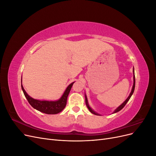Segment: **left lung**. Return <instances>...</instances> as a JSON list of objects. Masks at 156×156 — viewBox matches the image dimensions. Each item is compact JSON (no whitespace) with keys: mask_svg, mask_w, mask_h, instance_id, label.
Wrapping results in <instances>:
<instances>
[{"mask_svg":"<svg viewBox=\"0 0 156 156\" xmlns=\"http://www.w3.org/2000/svg\"><path fill=\"white\" fill-rule=\"evenodd\" d=\"M133 87H132V89H131V92H130V94H129V96L127 97V98L126 99V100L122 103V104L119 106V107H118L116 109L113 111V112H112V114L113 113H116V112H119V111H120V110H122V108H123L124 107V106L126 105V103H127V101H128L129 100V99H130V98L131 97V96H132V94H133V92H134V90H135V72H134V68H133ZM84 96H85V102H86V105H87V107H88V110L90 111V112H92V114H94V115H98V116H100L101 115H100V114H98V112H95L94 111L92 108L90 107V105H89V104H88V99H87V95H86V94H84Z\"/></svg>","mask_w":156,"mask_h":156,"instance_id":"obj_1","label":"left lung"}]
</instances>
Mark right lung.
<instances>
[{"label":"right lung","instance_id":"obj_1","mask_svg":"<svg viewBox=\"0 0 156 156\" xmlns=\"http://www.w3.org/2000/svg\"><path fill=\"white\" fill-rule=\"evenodd\" d=\"M75 82H73L69 84L65 90L64 94L61 98L58 100L56 101H48V100H35V99L30 97L25 90L21 84V88L22 90L24 93V95L27 100L30 103V105L34 108L35 109L41 112L45 113L48 115H55L58 114L60 112L62 111L66 105L67 103V98L68 94L71 90L73 84ZM21 83H22V79H21Z\"/></svg>","mask_w":156,"mask_h":156}]
</instances>
